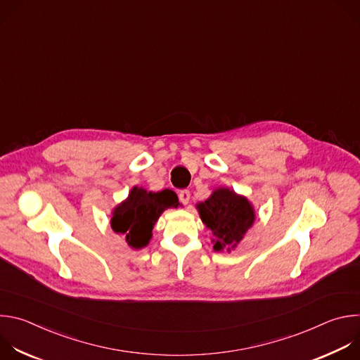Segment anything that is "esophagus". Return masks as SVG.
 Wrapping results in <instances>:
<instances>
[{"mask_svg":"<svg viewBox=\"0 0 360 360\" xmlns=\"http://www.w3.org/2000/svg\"><path fill=\"white\" fill-rule=\"evenodd\" d=\"M179 202L184 203V205H188L189 203V199H191V192L188 189H182L179 191Z\"/></svg>","mask_w":360,"mask_h":360,"instance_id":"obj_1","label":"esophagus"}]
</instances>
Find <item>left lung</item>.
<instances>
[{
	"label": "left lung",
	"mask_w": 360,
	"mask_h": 360,
	"mask_svg": "<svg viewBox=\"0 0 360 360\" xmlns=\"http://www.w3.org/2000/svg\"><path fill=\"white\" fill-rule=\"evenodd\" d=\"M202 222L217 236L214 249L235 246L252 226L255 214L246 198L229 189H217L207 200L198 205Z\"/></svg>",
	"instance_id": "left-lung-1"
}]
</instances>
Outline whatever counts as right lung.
<instances>
[{"label":"right lung","instance_id":"right-lung-1","mask_svg":"<svg viewBox=\"0 0 360 360\" xmlns=\"http://www.w3.org/2000/svg\"><path fill=\"white\" fill-rule=\"evenodd\" d=\"M178 205L176 193L169 189L148 192L135 186L128 199L115 208L111 226L117 233L125 236L129 246L139 249L148 245L160 215L167 208H176Z\"/></svg>","mask_w":360,"mask_h":360}]
</instances>
